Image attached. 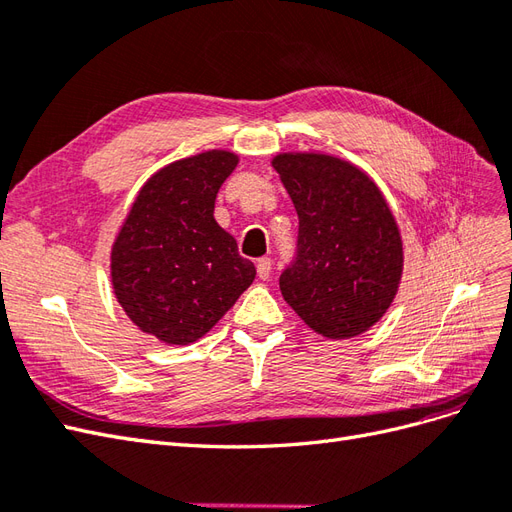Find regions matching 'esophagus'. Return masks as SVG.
Instances as JSON below:
<instances>
[{
    "instance_id": "34e87169",
    "label": "esophagus",
    "mask_w": 512,
    "mask_h": 512,
    "mask_svg": "<svg viewBox=\"0 0 512 512\" xmlns=\"http://www.w3.org/2000/svg\"><path fill=\"white\" fill-rule=\"evenodd\" d=\"M271 269H273V262H271V258H260V260L256 262V271H258V277H260V280H269Z\"/></svg>"
}]
</instances>
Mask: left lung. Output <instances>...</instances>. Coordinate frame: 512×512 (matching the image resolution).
<instances>
[{
    "label": "left lung",
    "mask_w": 512,
    "mask_h": 512,
    "mask_svg": "<svg viewBox=\"0 0 512 512\" xmlns=\"http://www.w3.org/2000/svg\"><path fill=\"white\" fill-rule=\"evenodd\" d=\"M273 168L299 215L297 258L280 275L284 301L309 329L361 335L391 307L404 271L393 213L367 173L327 153H277Z\"/></svg>",
    "instance_id": "left-lung-1"
}]
</instances>
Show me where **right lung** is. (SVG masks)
Masks as SVG:
<instances>
[{
	"label": "right lung",
	"instance_id": "add662e5",
	"mask_svg": "<svg viewBox=\"0 0 512 512\" xmlns=\"http://www.w3.org/2000/svg\"><path fill=\"white\" fill-rule=\"evenodd\" d=\"M239 164L224 149L160 168L136 194L111 252L126 316L168 346L209 333L256 277L237 241L215 222V196Z\"/></svg>",
	"mask_w": 512,
	"mask_h": 512
}]
</instances>
